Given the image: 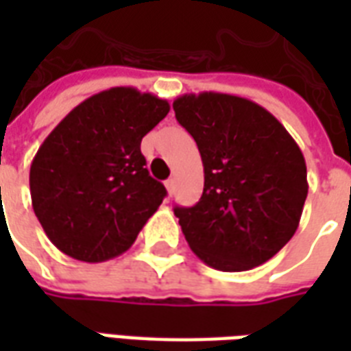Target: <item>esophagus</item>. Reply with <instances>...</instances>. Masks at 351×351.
Wrapping results in <instances>:
<instances>
[{"mask_svg":"<svg viewBox=\"0 0 351 351\" xmlns=\"http://www.w3.org/2000/svg\"><path fill=\"white\" fill-rule=\"evenodd\" d=\"M165 188H167V191L173 195V191H175V178H169L167 182H165Z\"/></svg>","mask_w":351,"mask_h":351,"instance_id":"34e87169","label":"esophagus"}]
</instances>
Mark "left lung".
Listing matches in <instances>:
<instances>
[{"instance_id":"obj_1","label":"left lung","mask_w":351,"mask_h":351,"mask_svg":"<svg viewBox=\"0 0 351 351\" xmlns=\"http://www.w3.org/2000/svg\"><path fill=\"white\" fill-rule=\"evenodd\" d=\"M173 108L205 169L197 205L175 206L190 248L223 272L263 265L299 228L308 193L301 148L267 108L239 95L186 93Z\"/></svg>"}]
</instances>
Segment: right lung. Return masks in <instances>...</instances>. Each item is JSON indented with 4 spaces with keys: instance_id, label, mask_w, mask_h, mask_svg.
Wrapping results in <instances>:
<instances>
[{
    "instance_id": "add662e5",
    "label": "right lung",
    "mask_w": 351,
    "mask_h": 351,
    "mask_svg": "<svg viewBox=\"0 0 351 351\" xmlns=\"http://www.w3.org/2000/svg\"><path fill=\"white\" fill-rule=\"evenodd\" d=\"M169 103L135 88H110L73 108L39 146L29 169L37 220L65 256L99 263L120 256L163 197L141 141Z\"/></svg>"
}]
</instances>
